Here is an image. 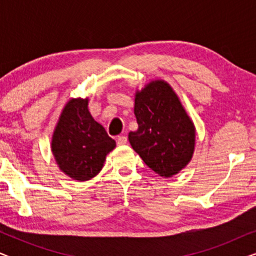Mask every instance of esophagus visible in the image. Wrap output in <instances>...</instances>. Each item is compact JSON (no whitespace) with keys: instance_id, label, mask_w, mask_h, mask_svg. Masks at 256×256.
<instances>
[{"instance_id":"34e87169","label":"esophagus","mask_w":256,"mask_h":256,"mask_svg":"<svg viewBox=\"0 0 256 256\" xmlns=\"http://www.w3.org/2000/svg\"><path fill=\"white\" fill-rule=\"evenodd\" d=\"M118 146H124L127 143V138L126 136H118L116 138Z\"/></svg>"}]
</instances>
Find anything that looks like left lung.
Returning a JSON list of instances; mask_svg holds the SVG:
<instances>
[{"label":"left lung","instance_id":"1","mask_svg":"<svg viewBox=\"0 0 256 256\" xmlns=\"http://www.w3.org/2000/svg\"><path fill=\"white\" fill-rule=\"evenodd\" d=\"M134 114L138 129L128 140L143 162L164 178L183 170L194 156L196 127L172 87L157 79L136 90Z\"/></svg>","mask_w":256,"mask_h":256}]
</instances>
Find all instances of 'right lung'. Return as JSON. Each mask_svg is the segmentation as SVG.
I'll return each instance as SVG.
<instances>
[{
    "label": "right lung",
    "instance_id": "add662e5",
    "mask_svg": "<svg viewBox=\"0 0 256 256\" xmlns=\"http://www.w3.org/2000/svg\"><path fill=\"white\" fill-rule=\"evenodd\" d=\"M116 143L88 110V98H72L56 124L51 150L56 163L72 180H92L104 168Z\"/></svg>",
    "mask_w": 256,
    "mask_h": 256
}]
</instances>
